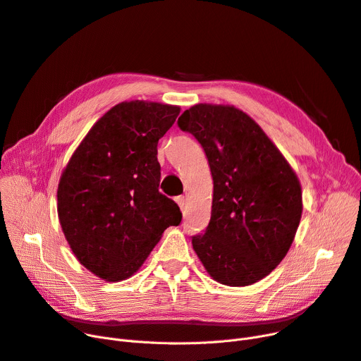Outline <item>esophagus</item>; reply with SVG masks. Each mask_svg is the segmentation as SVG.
Returning a JSON list of instances; mask_svg holds the SVG:
<instances>
[{
	"instance_id": "1",
	"label": "esophagus",
	"mask_w": 361,
	"mask_h": 361,
	"mask_svg": "<svg viewBox=\"0 0 361 361\" xmlns=\"http://www.w3.org/2000/svg\"><path fill=\"white\" fill-rule=\"evenodd\" d=\"M176 200H177V203H178V206H180V209L183 211V209H184V204H185V199H184V196H178Z\"/></svg>"
}]
</instances>
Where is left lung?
<instances>
[{"instance_id":"obj_1","label":"left lung","mask_w":361,"mask_h":361,"mask_svg":"<svg viewBox=\"0 0 361 361\" xmlns=\"http://www.w3.org/2000/svg\"><path fill=\"white\" fill-rule=\"evenodd\" d=\"M202 145L214 178L211 221L192 237L209 275L252 286L286 257L298 228L301 187L288 162L243 111L199 104L177 121Z\"/></svg>"}]
</instances>
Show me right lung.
<instances>
[{
  "mask_svg": "<svg viewBox=\"0 0 361 361\" xmlns=\"http://www.w3.org/2000/svg\"><path fill=\"white\" fill-rule=\"evenodd\" d=\"M180 108L131 101L97 121L59 184V218L75 257L109 282L135 274L169 225L178 204L162 195L158 142Z\"/></svg>",
  "mask_w": 361,
  "mask_h": 361,
  "instance_id": "obj_1",
  "label": "right lung"
}]
</instances>
